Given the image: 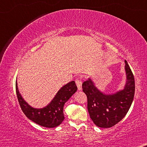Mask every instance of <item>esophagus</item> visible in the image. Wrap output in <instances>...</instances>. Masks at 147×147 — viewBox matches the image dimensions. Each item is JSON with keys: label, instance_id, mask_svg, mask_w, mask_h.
Masks as SVG:
<instances>
[{"label": "esophagus", "instance_id": "1", "mask_svg": "<svg viewBox=\"0 0 147 147\" xmlns=\"http://www.w3.org/2000/svg\"><path fill=\"white\" fill-rule=\"evenodd\" d=\"M76 86H77V87H78V90H82V82L81 80H76Z\"/></svg>", "mask_w": 147, "mask_h": 147}]
</instances>
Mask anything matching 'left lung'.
I'll return each instance as SVG.
<instances>
[{"label": "left lung", "instance_id": "1", "mask_svg": "<svg viewBox=\"0 0 147 147\" xmlns=\"http://www.w3.org/2000/svg\"><path fill=\"white\" fill-rule=\"evenodd\" d=\"M125 64L126 85L123 90L115 94L102 93L90 78L82 84L83 92L87 96L90 118L98 127L110 128L118 123L127 114L133 101L134 78L126 61Z\"/></svg>", "mask_w": 147, "mask_h": 147}]
</instances>
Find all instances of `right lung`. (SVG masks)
I'll use <instances>...</instances> for the list:
<instances>
[{"mask_svg": "<svg viewBox=\"0 0 147 147\" xmlns=\"http://www.w3.org/2000/svg\"><path fill=\"white\" fill-rule=\"evenodd\" d=\"M74 81L63 86L56 94L53 100L43 108H34L26 102L19 93L16 82V92L19 105L23 113L29 120L40 126L54 128L59 126L64 120L63 106L71 96L77 91Z\"/></svg>", "mask_w": 147, "mask_h": 147, "instance_id": "1", "label": "right lung"}]
</instances>
